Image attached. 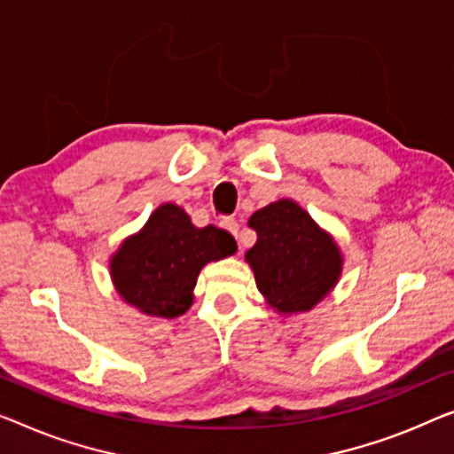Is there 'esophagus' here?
Masks as SVG:
<instances>
[{"instance_id": "34e87169", "label": "esophagus", "mask_w": 454, "mask_h": 454, "mask_svg": "<svg viewBox=\"0 0 454 454\" xmlns=\"http://www.w3.org/2000/svg\"><path fill=\"white\" fill-rule=\"evenodd\" d=\"M220 226L224 228V230H228L230 234L234 236V239H239V230H240V226H239V222H236L234 218H224L220 222Z\"/></svg>"}]
</instances>
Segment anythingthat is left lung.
<instances>
[{
    "instance_id": "obj_1",
    "label": "left lung",
    "mask_w": 454,
    "mask_h": 454,
    "mask_svg": "<svg viewBox=\"0 0 454 454\" xmlns=\"http://www.w3.org/2000/svg\"><path fill=\"white\" fill-rule=\"evenodd\" d=\"M256 245L247 253L259 292L283 314L306 312L334 287L342 259L308 212L279 200L250 215Z\"/></svg>"
}]
</instances>
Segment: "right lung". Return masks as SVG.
Masks as SVG:
<instances>
[{
	"label": "right lung",
	"instance_id": "1",
	"mask_svg": "<svg viewBox=\"0 0 454 454\" xmlns=\"http://www.w3.org/2000/svg\"><path fill=\"white\" fill-rule=\"evenodd\" d=\"M234 250L226 230L195 228L179 206L165 204L121 245L112 259V277L120 295L140 312L177 317L192 306L201 267Z\"/></svg>",
	"mask_w": 454,
	"mask_h": 454
}]
</instances>
